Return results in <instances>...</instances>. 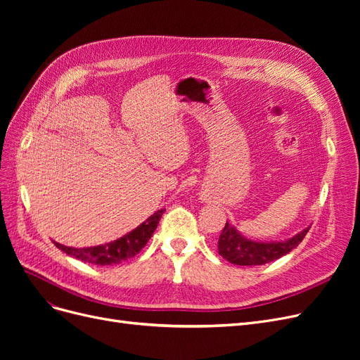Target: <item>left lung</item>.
Returning <instances> with one entry per match:
<instances>
[{
  "label": "left lung",
  "instance_id": "obj_1",
  "mask_svg": "<svg viewBox=\"0 0 360 360\" xmlns=\"http://www.w3.org/2000/svg\"><path fill=\"white\" fill-rule=\"evenodd\" d=\"M309 226L284 242H254L243 237L234 226L225 224L217 242L219 255L236 266H261L291 252L303 240Z\"/></svg>",
  "mask_w": 360,
  "mask_h": 360
}]
</instances>
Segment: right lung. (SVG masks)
<instances>
[{
  "label": "right lung",
  "mask_w": 360,
  "mask_h": 360,
  "mask_svg": "<svg viewBox=\"0 0 360 360\" xmlns=\"http://www.w3.org/2000/svg\"><path fill=\"white\" fill-rule=\"evenodd\" d=\"M165 212V209H160L156 213L151 214L146 222L136 226L135 230L127 233L126 236L117 238V240L101 245V246H91V248H70L64 246L57 242H53L58 249L68 255L81 259L84 263H90L96 266H112L120 264L122 261L135 257L141 249H143L150 237L153 236L158 224L160 221V216Z\"/></svg>",
  "instance_id": "right-lung-1"
}]
</instances>
